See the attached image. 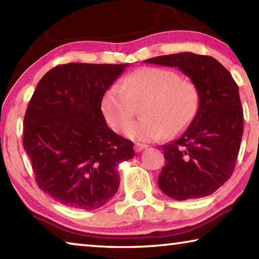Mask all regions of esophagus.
Masks as SVG:
<instances>
[{"mask_svg": "<svg viewBox=\"0 0 259 259\" xmlns=\"http://www.w3.org/2000/svg\"><path fill=\"white\" fill-rule=\"evenodd\" d=\"M147 146L144 145V144H140V143H136L135 144V151L136 152H142L144 148H146Z\"/></svg>", "mask_w": 259, "mask_h": 259, "instance_id": "34e87169", "label": "esophagus"}]
</instances>
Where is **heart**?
<instances>
[{
  "instance_id": "heart-1",
  "label": "heart",
  "mask_w": 259,
  "mask_h": 259,
  "mask_svg": "<svg viewBox=\"0 0 259 259\" xmlns=\"http://www.w3.org/2000/svg\"><path fill=\"white\" fill-rule=\"evenodd\" d=\"M145 100L143 119L124 126L130 138L151 142L182 133L198 113L200 93L191 80L182 78L174 69L145 67L107 88L102 100V111L112 129L120 130L135 114L134 104Z\"/></svg>"
}]
</instances>
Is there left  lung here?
Segmentation results:
<instances>
[{"label":"left lung","instance_id":"1","mask_svg":"<svg viewBox=\"0 0 259 259\" xmlns=\"http://www.w3.org/2000/svg\"><path fill=\"white\" fill-rule=\"evenodd\" d=\"M144 63L178 67L198 87L200 106L181 137L162 146L165 164L157 179L175 200L212 194L233 172L243 134L239 88L212 57L181 52Z\"/></svg>","mask_w":259,"mask_h":259}]
</instances>
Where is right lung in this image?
I'll return each instance as SVG.
<instances>
[{"label": "right lung", "instance_id": "add662e5", "mask_svg": "<svg viewBox=\"0 0 259 259\" xmlns=\"http://www.w3.org/2000/svg\"><path fill=\"white\" fill-rule=\"evenodd\" d=\"M128 64L69 63L37 83L24 117L23 145L38 187L61 204L93 210L120 185L117 165L133 159V142L108 128L105 91Z\"/></svg>", "mask_w": 259, "mask_h": 259}]
</instances>
